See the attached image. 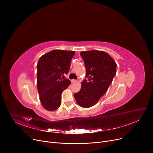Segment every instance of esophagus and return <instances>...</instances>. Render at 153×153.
<instances>
[{
    "mask_svg": "<svg viewBox=\"0 0 153 153\" xmlns=\"http://www.w3.org/2000/svg\"><path fill=\"white\" fill-rule=\"evenodd\" d=\"M77 80H74V79L72 80V84H76V83H77Z\"/></svg>",
    "mask_w": 153,
    "mask_h": 153,
    "instance_id": "esophagus-1",
    "label": "esophagus"
}]
</instances>
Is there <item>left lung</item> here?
I'll return each instance as SVG.
<instances>
[{"instance_id":"left-lung-1","label":"left lung","mask_w":153,"mask_h":153,"mask_svg":"<svg viewBox=\"0 0 153 153\" xmlns=\"http://www.w3.org/2000/svg\"><path fill=\"white\" fill-rule=\"evenodd\" d=\"M86 76L80 91L74 98L79 106L89 108L97 103L105 94L116 74L117 63L106 52L98 50L81 51Z\"/></svg>"}]
</instances>
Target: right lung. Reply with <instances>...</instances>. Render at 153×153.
I'll return each mask as SVG.
<instances>
[{
	"mask_svg": "<svg viewBox=\"0 0 153 153\" xmlns=\"http://www.w3.org/2000/svg\"><path fill=\"white\" fill-rule=\"evenodd\" d=\"M74 51L54 50L40 57L37 64V89L42 106L48 111L57 110L61 94L71 82L64 79L71 67Z\"/></svg>",
	"mask_w": 153,
	"mask_h": 153,
	"instance_id": "1",
	"label": "right lung"
}]
</instances>
